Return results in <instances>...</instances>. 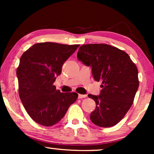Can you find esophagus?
Returning a JSON list of instances; mask_svg holds the SVG:
<instances>
[{"instance_id": "obj_1", "label": "esophagus", "mask_w": 154, "mask_h": 154, "mask_svg": "<svg viewBox=\"0 0 154 154\" xmlns=\"http://www.w3.org/2000/svg\"><path fill=\"white\" fill-rule=\"evenodd\" d=\"M86 97H87V95H82V94H79V95H78V98H86Z\"/></svg>"}]
</instances>
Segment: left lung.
Returning a JSON list of instances; mask_svg holds the SVG:
<instances>
[{
	"instance_id": "obj_1",
	"label": "left lung",
	"mask_w": 154,
	"mask_h": 154,
	"mask_svg": "<svg viewBox=\"0 0 154 154\" xmlns=\"http://www.w3.org/2000/svg\"><path fill=\"white\" fill-rule=\"evenodd\" d=\"M77 57L91 67L95 81L103 83L100 95H88L96 103L91 122L101 128L116 125L130 109L138 89L137 66L127 53L107 44L83 45Z\"/></svg>"
}]
</instances>
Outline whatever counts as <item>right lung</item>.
Segmentation results:
<instances>
[{
  "label": "right lung",
  "mask_w": 154,
  "mask_h": 154,
  "mask_svg": "<svg viewBox=\"0 0 154 154\" xmlns=\"http://www.w3.org/2000/svg\"><path fill=\"white\" fill-rule=\"evenodd\" d=\"M79 45L40 43L20 58L17 75L19 94L27 114L45 127L57 124L77 100L76 93H61L54 82L61 73L63 63Z\"/></svg>",
  "instance_id": "obj_1"
}]
</instances>
